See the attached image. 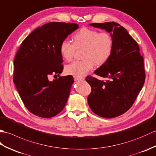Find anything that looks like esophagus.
<instances>
[{
  "label": "esophagus",
  "instance_id": "1",
  "mask_svg": "<svg viewBox=\"0 0 156 156\" xmlns=\"http://www.w3.org/2000/svg\"><path fill=\"white\" fill-rule=\"evenodd\" d=\"M74 79L75 81H83L85 78L82 77H77V76H74Z\"/></svg>",
  "mask_w": 156,
  "mask_h": 156
}]
</instances>
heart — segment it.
Masks as SVG:
<instances>
[{
    "label": "heart",
    "instance_id": "b5f03b06",
    "mask_svg": "<svg viewBox=\"0 0 156 156\" xmlns=\"http://www.w3.org/2000/svg\"><path fill=\"white\" fill-rule=\"evenodd\" d=\"M73 44L63 41L60 44L59 52L63 59L70 61L75 49L83 48L82 58L65 67L68 75L82 77L94 67L95 64L101 65L107 61L112 53L113 41L109 33L83 27L73 36Z\"/></svg>",
    "mask_w": 156,
    "mask_h": 156
}]
</instances>
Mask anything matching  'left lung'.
I'll list each match as a JSON object with an SVG mask.
<instances>
[{"instance_id": "left-lung-1", "label": "left lung", "mask_w": 156, "mask_h": 156, "mask_svg": "<svg viewBox=\"0 0 156 156\" xmlns=\"http://www.w3.org/2000/svg\"><path fill=\"white\" fill-rule=\"evenodd\" d=\"M89 25L109 33L113 44L109 59L94 72L108 80L103 81L90 76L85 79L91 87L88 104L99 116L113 118L126 113L142 89L146 78L144 58L136 41L118 23L107 22Z\"/></svg>"}]
</instances>
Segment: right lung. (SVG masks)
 <instances>
[{
  "instance_id": "1",
  "label": "right lung",
  "mask_w": 156,
  "mask_h": 156,
  "mask_svg": "<svg viewBox=\"0 0 156 156\" xmlns=\"http://www.w3.org/2000/svg\"><path fill=\"white\" fill-rule=\"evenodd\" d=\"M79 28L76 23L51 22L34 29L23 41L14 61L13 81L30 113L50 118L63 109L73 83L71 75L63 71L61 43Z\"/></svg>"
}]
</instances>
